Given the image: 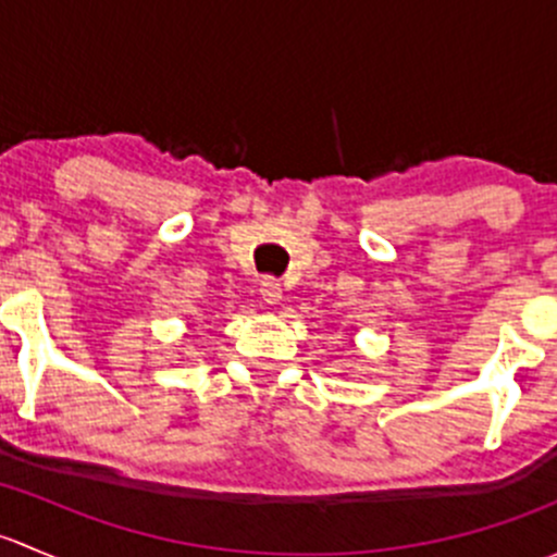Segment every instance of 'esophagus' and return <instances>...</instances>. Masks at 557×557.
<instances>
[{"label": "esophagus", "instance_id": "obj_1", "mask_svg": "<svg viewBox=\"0 0 557 557\" xmlns=\"http://www.w3.org/2000/svg\"><path fill=\"white\" fill-rule=\"evenodd\" d=\"M261 299L267 301V305H280V301H283V288H280V283L277 280H263L261 283Z\"/></svg>", "mask_w": 557, "mask_h": 557}]
</instances>
